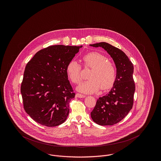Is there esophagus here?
<instances>
[{
	"instance_id": "1",
	"label": "esophagus",
	"mask_w": 161,
	"mask_h": 161,
	"mask_svg": "<svg viewBox=\"0 0 161 161\" xmlns=\"http://www.w3.org/2000/svg\"><path fill=\"white\" fill-rule=\"evenodd\" d=\"M75 96H76V97H78V98H85L86 97V95H82L81 93H76Z\"/></svg>"
}]
</instances>
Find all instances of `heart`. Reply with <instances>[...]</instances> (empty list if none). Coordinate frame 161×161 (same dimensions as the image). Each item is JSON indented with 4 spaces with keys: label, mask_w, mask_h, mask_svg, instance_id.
I'll return each instance as SVG.
<instances>
[{
    "label": "heart",
    "mask_w": 161,
    "mask_h": 161,
    "mask_svg": "<svg viewBox=\"0 0 161 161\" xmlns=\"http://www.w3.org/2000/svg\"><path fill=\"white\" fill-rule=\"evenodd\" d=\"M85 67L92 68L89 73L87 80L77 87V90L85 93L97 92L110 88L116 79V68L114 64L107 60L103 54L91 52L83 56ZM66 74L71 81L78 84L82 80L81 65L74 60L69 61L66 66Z\"/></svg>",
    "instance_id": "b5f03b06"
}]
</instances>
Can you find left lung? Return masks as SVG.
<instances>
[{
  "label": "left lung",
  "instance_id": "8db88e82",
  "mask_svg": "<svg viewBox=\"0 0 161 161\" xmlns=\"http://www.w3.org/2000/svg\"><path fill=\"white\" fill-rule=\"evenodd\" d=\"M90 46L104 49L110 55L116 68L114 86L105 96L98 99L91 115L92 120L101 125H112L129 114L133 104L135 84L133 78V65L121 49L106 42Z\"/></svg>",
  "mask_w": 161,
  "mask_h": 161
}]
</instances>
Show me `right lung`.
I'll return each mask as SVG.
<instances>
[{
    "label": "right lung",
    "mask_w": 161,
    "mask_h": 161,
    "mask_svg": "<svg viewBox=\"0 0 161 161\" xmlns=\"http://www.w3.org/2000/svg\"><path fill=\"white\" fill-rule=\"evenodd\" d=\"M82 46L54 45L38 51L25 69L20 91L25 112L47 127L64 123L75 93L66 66Z\"/></svg>",
    "instance_id": "right-lung-1"
}]
</instances>
